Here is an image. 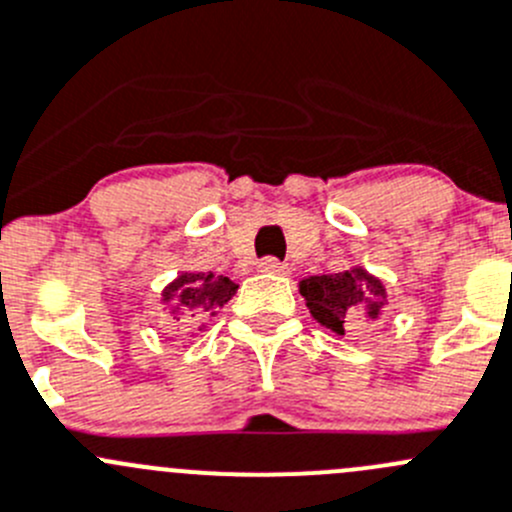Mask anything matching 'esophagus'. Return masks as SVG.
<instances>
[{
	"label": "esophagus",
	"instance_id": "1",
	"mask_svg": "<svg viewBox=\"0 0 512 512\" xmlns=\"http://www.w3.org/2000/svg\"><path fill=\"white\" fill-rule=\"evenodd\" d=\"M260 272H272V275H287V272H290V267H287L285 262L277 260V257H265V260H260Z\"/></svg>",
	"mask_w": 512,
	"mask_h": 512
}]
</instances>
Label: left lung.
<instances>
[{
  "instance_id": "left-lung-1",
  "label": "left lung",
  "mask_w": 512,
  "mask_h": 512,
  "mask_svg": "<svg viewBox=\"0 0 512 512\" xmlns=\"http://www.w3.org/2000/svg\"><path fill=\"white\" fill-rule=\"evenodd\" d=\"M312 317L330 330L345 335V325L360 315L375 317L385 305V290L380 280L362 270L337 272V275L310 277L300 285Z\"/></svg>"
}]
</instances>
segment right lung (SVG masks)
Here are the masks:
<instances>
[{"instance_id": "add662e5", "label": "right lung", "mask_w": 512, "mask_h": 512, "mask_svg": "<svg viewBox=\"0 0 512 512\" xmlns=\"http://www.w3.org/2000/svg\"><path fill=\"white\" fill-rule=\"evenodd\" d=\"M237 292V285L230 277L212 275V272H185L177 277L165 290V297L170 300L177 297L182 310H212L222 307Z\"/></svg>"}]
</instances>
